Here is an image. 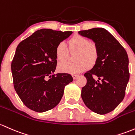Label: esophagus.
I'll return each mask as SVG.
<instances>
[{
  "label": "esophagus",
  "mask_w": 135,
  "mask_h": 135,
  "mask_svg": "<svg viewBox=\"0 0 135 135\" xmlns=\"http://www.w3.org/2000/svg\"><path fill=\"white\" fill-rule=\"evenodd\" d=\"M72 78H73L74 79H75L78 77V74H72Z\"/></svg>",
  "instance_id": "1"
}]
</instances>
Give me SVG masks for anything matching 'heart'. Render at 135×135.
<instances>
[{
	"mask_svg": "<svg viewBox=\"0 0 135 135\" xmlns=\"http://www.w3.org/2000/svg\"><path fill=\"white\" fill-rule=\"evenodd\" d=\"M71 52H77L75 54V62H62L58 65V70L61 72L77 74L92 66L95 64L99 56V51L95 44L90 42L86 37L79 35H74L69 41ZM56 59L59 61H64L69 56V50L66 44L61 41L56 47Z\"/></svg>",
	"mask_w": 135,
	"mask_h": 135,
	"instance_id": "heart-1",
	"label": "heart"
}]
</instances>
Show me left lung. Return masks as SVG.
I'll return each instance as SVG.
<instances>
[{
  "mask_svg": "<svg viewBox=\"0 0 135 135\" xmlns=\"http://www.w3.org/2000/svg\"><path fill=\"white\" fill-rule=\"evenodd\" d=\"M78 32L92 40L99 51L95 65L84 75L87 82L82 88L81 97L92 112L100 115L108 113L117 107L125 96L129 79L128 54L115 37L104 28Z\"/></svg>",
  "mask_w": 135,
  "mask_h": 135,
  "instance_id": "8db88e82",
  "label": "left lung"
}]
</instances>
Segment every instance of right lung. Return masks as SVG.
Here are the masks:
<instances>
[{
	"label": "right lung",
	"mask_w": 135,
	"mask_h": 135,
	"mask_svg": "<svg viewBox=\"0 0 135 135\" xmlns=\"http://www.w3.org/2000/svg\"><path fill=\"white\" fill-rule=\"evenodd\" d=\"M72 31L42 29L22 40L11 62L13 84L22 103L36 112L58 104L65 86L73 81L66 73L53 74L57 65L55 50Z\"/></svg>",
	"instance_id": "obj_1"
}]
</instances>
